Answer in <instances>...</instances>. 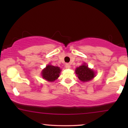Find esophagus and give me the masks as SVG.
<instances>
[{
  "label": "esophagus",
  "mask_w": 128,
  "mask_h": 128,
  "mask_svg": "<svg viewBox=\"0 0 128 128\" xmlns=\"http://www.w3.org/2000/svg\"><path fill=\"white\" fill-rule=\"evenodd\" d=\"M66 68H70V64H69V63H67V64H66Z\"/></svg>",
  "instance_id": "esophagus-1"
}]
</instances>
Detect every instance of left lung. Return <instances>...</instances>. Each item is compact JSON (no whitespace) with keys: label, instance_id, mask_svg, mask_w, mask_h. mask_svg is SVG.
I'll return each mask as SVG.
<instances>
[{"label":"left lung","instance_id":"1","mask_svg":"<svg viewBox=\"0 0 128 128\" xmlns=\"http://www.w3.org/2000/svg\"><path fill=\"white\" fill-rule=\"evenodd\" d=\"M75 72L78 78L83 82L89 81L94 77V72L86 64H83L76 68Z\"/></svg>","mask_w":128,"mask_h":128}]
</instances>
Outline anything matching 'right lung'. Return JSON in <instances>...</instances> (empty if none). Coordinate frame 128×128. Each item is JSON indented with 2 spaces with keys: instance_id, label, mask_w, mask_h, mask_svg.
I'll return each mask as SVG.
<instances>
[{
  "instance_id": "add662e5",
  "label": "right lung",
  "mask_w": 128,
  "mask_h": 128,
  "mask_svg": "<svg viewBox=\"0 0 128 128\" xmlns=\"http://www.w3.org/2000/svg\"><path fill=\"white\" fill-rule=\"evenodd\" d=\"M61 72L60 67L52 65H48L42 72V76L48 81H54L60 76Z\"/></svg>"
}]
</instances>
